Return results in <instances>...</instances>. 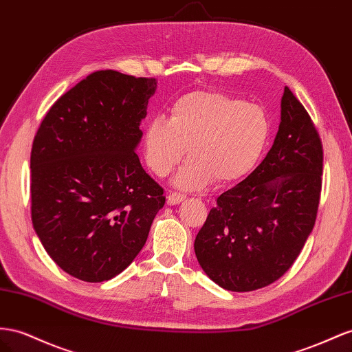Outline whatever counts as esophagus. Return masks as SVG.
Instances as JSON below:
<instances>
[{
    "mask_svg": "<svg viewBox=\"0 0 352 352\" xmlns=\"http://www.w3.org/2000/svg\"><path fill=\"white\" fill-rule=\"evenodd\" d=\"M186 195L185 194H180V192H170L168 197H167V204L170 206H175L177 203L182 201V199H185Z\"/></svg>",
    "mask_w": 352,
    "mask_h": 352,
    "instance_id": "34e87169",
    "label": "esophagus"
}]
</instances>
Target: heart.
Listing matches in <instances>:
<instances>
[{
    "instance_id": "b5f03b06",
    "label": "heart",
    "mask_w": 352,
    "mask_h": 352,
    "mask_svg": "<svg viewBox=\"0 0 352 352\" xmlns=\"http://www.w3.org/2000/svg\"><path fill=\"white\" fill-rule=\"evenodd\" d=\"M268 135V117L259 107L222 93H192L175 103L168 120L149 122L145 160L157 176H166L188 146L189 160L175 176L177 186L199 188L213 177L232 182L253 168Z\"/></svg>"
}]
</instances>
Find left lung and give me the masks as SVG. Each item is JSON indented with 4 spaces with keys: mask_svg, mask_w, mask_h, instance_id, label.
Listing matches in <instances>:
<instances>
[{
    "mask_svg": "<svg viewBox=\"0 0 352 352\" xmlns=\"http://www.w3.org/2000/svg\"><path fill=\"white\" fill-rule=\"evenodd\" d=\"M322 144L289 87L267 157L216 199L194 243L203 271L221 287L252 292L289 271L316 223Z\"/></svg>",
    "mask_w": 352,
    "mask_h": 352,
    "instance_id": "obj_1",
    "label": "left lung"
}]
</instances>
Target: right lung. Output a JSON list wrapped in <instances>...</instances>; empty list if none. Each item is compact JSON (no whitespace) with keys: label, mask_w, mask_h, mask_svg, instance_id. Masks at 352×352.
I'll return each mask as SVG.
<instances>
[{"label":"right lung","mask_w":352,"mask_h":352,"mask_svg":"<svg viewBox=\"0 0 352 352\" xmlns=\"http://www.w3.org/2000/svg\"><path fill=\"white\" fill-rule=\"evenodd\" d=\"M155 89V78L96 71L62 94L36 130L32 225L75 278L100 283L124 271L166 203L135 153Z\"/></svg>","instance_id":"obj_1"}]
</instances>
